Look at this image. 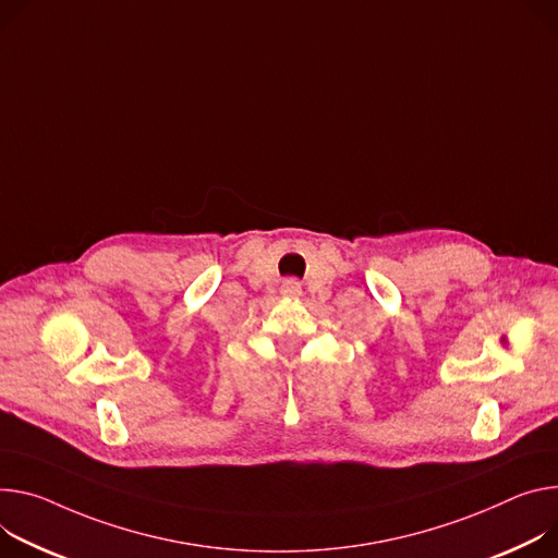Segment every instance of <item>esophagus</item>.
<instances>
[{"label":"esophagus","instance_id":"34e87169","mask_svg":"<svg viewBox=\"0 0 558 558\" xmlns=\"http://www.w3.org/2000/svg\"><path fill=\"white\" fill-rule=\"evenodd\" d=\"M282 291H284V293H289V295H300V284H298V282H293V280H289V282H284Z\"/></svg>","mask_w":558,"mask_h":558}]
</instances>
